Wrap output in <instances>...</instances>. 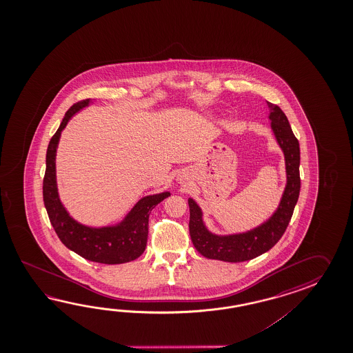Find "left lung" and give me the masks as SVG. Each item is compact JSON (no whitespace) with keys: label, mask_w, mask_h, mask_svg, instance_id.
Here are the masks:
<instances>
[{"label":"left lung","mask_w":353,"mask_h":353,"mask_svg":"<svg viewBox=\"0 0 353 353\" xmlns=\"http://www.w3.org/2000/svg\"><path fill=\"white\" fill-rule=\"evenodd\" d=\"M268 105L270 108L269 119L272 132L285 157L286 185L278 210L263 225L251 231L218 236L208 231L203 222L202 210L192 198H189L190 239L196 251L207 259L242 263L263 255L278 243L293 216L300 192L299 141L294 136L288 117L281 108L270 102H268Z\"/></svg>","instance_id":"8db88e82"}]
</instances>
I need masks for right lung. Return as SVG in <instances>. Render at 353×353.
Here are the masks:
<instances>
[{"mask_svg":"<svg viewBox=\"0 0 353 353\" xmlns=\"http://www.w3.org/2000/svg\"><path fill=\"white\" fill-rule=\"evenodd\" d=\"M90 99L77 102L68 110L59 128L54 134L46 150V169L43 180V198L46 212L60 241L69 250L94 263L116 265L132 261L141 256L149 233V216L159 203L168 198L170 193L143 196L128 212V216L119 225L108 227H88L81 225L69 216L61 204L57 188L55 157L61 131L67 126L75 113L90 105Z\"/></svg>","mask_w":353,"mask_h":353,"instance_id":"add662e5","label":"right lung"}]
</instances>
